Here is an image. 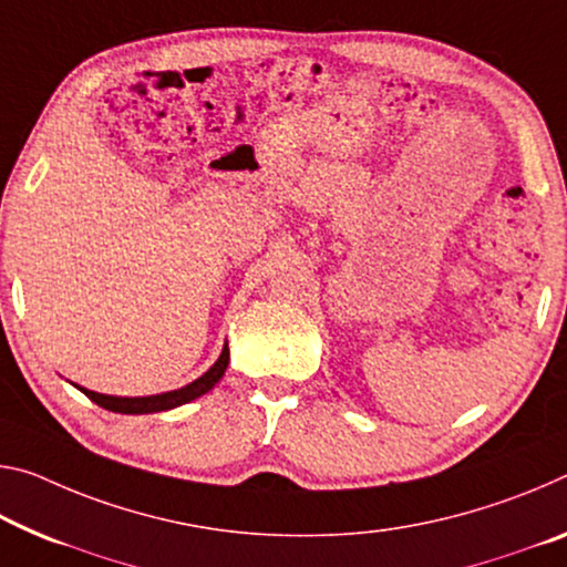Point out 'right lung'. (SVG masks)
<instances>
[{
    "label": "right lung",
    "instance_id": "right-lung-1",
    "mask_svg": "<svg viewBox=\"0 0 567 567\" xmlns=\"http://www.w3.org/2000/svg\"><path fill=\"white\" fill-rule=\"evenodd\" d=\"M229 365V348L224 346L219 361L214 363L209 371H206L202 379H196L194 383L184 385V389L178 391H168V393H161V396H143V399H118V396H103V393H95V391H87V389H78L85 393V396L97 403V406H103L107 411H115V413H156V411H168V409H176L182 406V403H188L194 399H199L202 393L212 391L214 383H217L224 371H227Z\"/></svg>",
    "mask_w": 567,
    "mask_h": 567
}]
</instances>
